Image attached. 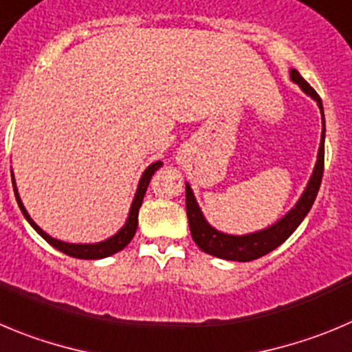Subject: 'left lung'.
<instances>
[{"mask_svg": "<svg viewBox=\"0 0 352 352\" xmlns=\"http://www.w3.org/2000/svg\"><path fill=\"white\" fill-rule=\"evenodd\" d=\"M290 78L294 82L300 86L307 95L313 96L314 100L320 105L321 113H323V105H321V98L318 96V93L314 91L309 86V82L300 76L297 70L290 72ZM324 122H323V133H321V145L320 152H318V162L314 167V173L311 176L309 183H307L306 192L302 193L300 200L297 202V206L287 214L285 217L278 221L276 224H273L271 228L263 230V232L252 233V235L245 236H233V235H224L219 233L217 230H214L212 226L207 224V221L204 219L202 212H200L199 206L195 202V197H193L192 188L186 185V216H188L190 223V232H192L193 240L199 245V249H202L204 252L210 254V256L221 257V259L228 261H239V263H249V261L259 259V257L266 256L271 250H274L278 245H282L294 232L296 228L302 223V219L306 217V214L309 212L311 207H313L314 199L318 195V190H320L321 178H323V167H324Z\"/></svg>", "mask_w": 352, "mask_h": 352, "instance_id": "obj_1", "label": "left lung"}]
</instances>
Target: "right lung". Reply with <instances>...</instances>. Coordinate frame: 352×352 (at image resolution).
Wrapping results in <instances>:
<instances>
[{
	"instance_id": "add662e5",
	"label": "right lung",
	"mask_w": 352,
	"mask_h": 352,
	"mask_svg": "<svg viewBox=\"0 0 352 352\" xmlns=\"http://www.w3.org/2000/svg\"><path fill=\"white\" fill-rule=\"evenodd\" d=\"M160 166H162V162H153L152 166H148V169L143 173L142 179H140L138 192H136L135 200H133V204H131L129 217H128V221H126V224L122 226V230H120V232H117L112 239L105 240V242H100V243H86V245H82V243H67V242H60V240H56V239H52V236L46 235V233L39 228L38 224L31 219V216L28 214V210H25L23 204L20 202V197H19V193H16V188H15V179H12L13 192H15V199H16V202H19V207H20V210H22L23 216H25V219L31 223L32 228H34L36 232H38L39 235H41L43 239L50 243V245H53L55 249H58L60 252L67 254V256L76 257V259H102V257H109V256H112V254L122 250L124 247L128 245V243L133 240V236H135V233H136V228H138V212H140V207H142L143 197H145V192H146V188H148V183H150V179H152L153 173H155Z\"/></svg>"
}]
</instances>
